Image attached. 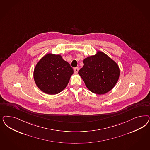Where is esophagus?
Returning a JSON list of instances; mask_svg holds the SVG:
<instances>
[{
  "instance_id": "34e87169",
  "label": "esophagus",
  "mask_w": 150,
  "mask_h": 150,
  "mask_svg": "<svg viewBox=\"0 0 150 150\" xmlns=\"http://www.w3.org/2000/svg\"><path fill=\"white\" fill-rule=\"evenodd\" d=\"M78 71H79V68L76 67L74 68V73L75 74H77L78 72Z\"/></svg>"
}]
</instances>
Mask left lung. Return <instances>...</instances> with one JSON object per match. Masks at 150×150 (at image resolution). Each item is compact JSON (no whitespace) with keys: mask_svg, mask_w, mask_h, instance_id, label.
Returning a JSON list of instances; mask_svg holds the SVG:
<instances>
[{"mask_svg":"<svg viewBox=\"0 0 150 150\" xmlns=\"http://www.w3.org/2000/svg\"><path fill=\"white\" fill-rule=\"evenodd\" d=\"M83 63L78 74L91 92L104 94L115 86L120 69L116 62L106 54L98 51L97 54L85 58Z\"/></svg>","mask_w":150,"mask_h":150,"instance_id":"1","label":"left lung"}]
</instances>
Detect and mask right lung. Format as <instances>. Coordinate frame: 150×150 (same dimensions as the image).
Returning <instances> with one entry per match:
<instances>
[{
	"label": "right lung",
	"instance_id": "add662e5",
	"mask_svg": "<svg viewBox=\"0 0 150 150\" xmlns=\"http://www.w3.org/2000/svg\"><path fill=\"white\" fill-rule=\"evenodd\" d=\"M73 69L61 55L49 53L35 68L34 78L39 89L48 94H56L66 87Z\"/></svg>",
	"mask_w": 150,
	"mask_h": 150
}]
</instances>
